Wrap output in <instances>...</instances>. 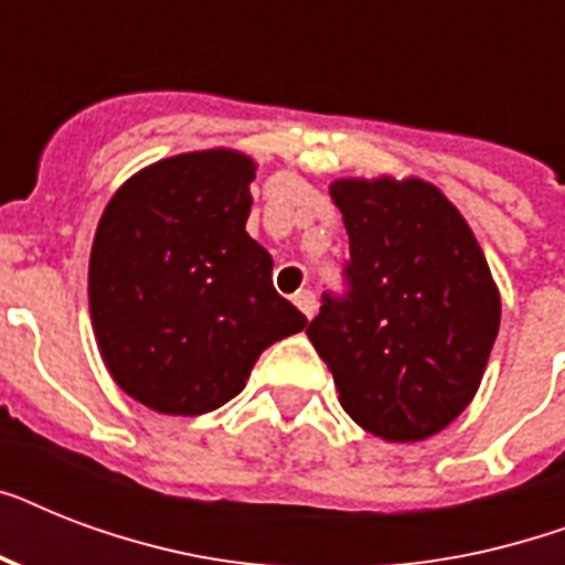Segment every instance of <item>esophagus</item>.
Instances as JSON below:
<instances>
[{
	"instance_id": "obj_1",
	"label": "esophagus",
	"mask_w": 565,
	"mask_h": 565,
	"mask_svg": "<svg viewBox=\"0 0 565 565\" xmlns=\"http://www.w3.org/2000/svg\"><path fill=\"white\" fill-rule=\"evenodd\" d=\"M292 301H296V308H299L308 319L317 313V296H313L310 290H299L296 296H292Z\"/></svg>"
}]
</instances>
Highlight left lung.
I'll list each match as a JSON object with an SVG mask.
<instances>
[{
    "label": "left lung",
    "instance_id": "8db88e82",
    "mask_svg": "<svg viewBox=\"0 0 565 565\" xmlns=\"http://www.w3.org/2000/svg\"><path fill=\"white\" fill-rule=\"evenodd\" d=\"M345 292H322L308 337L343 411L386 443H416L478 393L501 299L472 228L422 179H340Z\"/></svg>",
    "mask_w": 565,
    "mask_h": 565
}]
</instances>
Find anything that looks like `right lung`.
Returning <instances> with one entry per match:
<instances>
[{
  "label": "right lung",
  "mask_w": 565,
  "mask_h": 565,
  "mask_svg": "<svg viewBox=\"0 0 565 565\" xmlns=\"http://www.w3.org/2000/svg\"><path fill=\"white\" fill-rule=\"evenodd\" d=\"M252 181L255 161L231 149L175 154L131 175L102 213L93 331L110 377L152 411H216L264 349L308 326L246 234Z\"/></svg>",
  "instance_id": "right-lung-1"
}]
</instances>
